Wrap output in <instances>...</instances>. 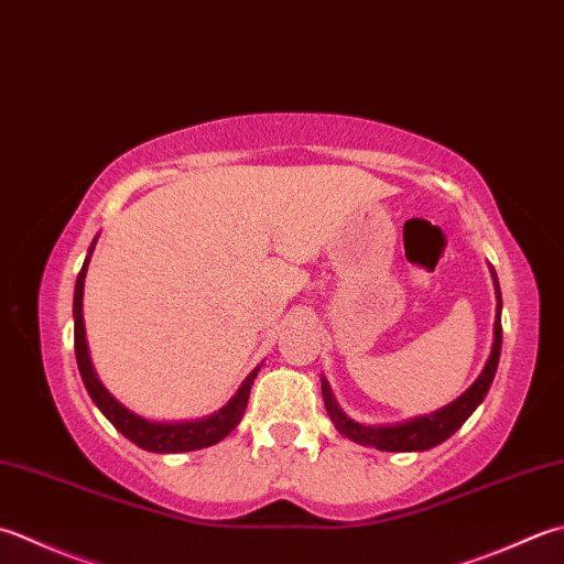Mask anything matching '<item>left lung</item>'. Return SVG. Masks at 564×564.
Wrapping results in <instances>:
<instances>
[{
    "mask_svg": "<svg viewBox=\"0 0 564 564\" xmlns=\"http://www.w3.org/2000/svg\"><path fill=\"white\" fill-rule=\"evenodd\" d=\"M489 271L494 279V291H496L494 345H491V355L487 364H484L477 381H474L457 401L447 403L445 408H440V411L430 415H417V417H411V421L393 423V425H364V423L351 421V417L341 411L339 403L335 401L333 389H329L327 379L323 377V401H325L329 421L335 423L339 435H345L357 445L377 447L383 452H423L445 443L449 435H455L457 430L465 425L467 417L477 411L484 399H487L491 381L496 377V369H499V357H501V289H499V279H496V271L491 267Z\"/></svg>",
    "mask_w": 564,
    "mask_h": 564,
    "instance_id": "1",
    "label": "left lung"
}]
</instances>
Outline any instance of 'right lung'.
I'll return each instance as SVG.
<instances>
[{"mask_svg":"<svg viewBox=\"0 0 564 564\" xmlns=\"http://www.w3.org/2000/svg\"><path fill=\"white\" fill-rule=\"evenodd\" d=\"M95 245H97V237L90 245V249H87L83 269H80V273H77L75 295H73L75 359H77V369H80L83 383H85L87 393H90L93 403L99 408V411H102V415L119 430L121 435L147 452H161V455H171V452H193V449L217 445L219 440H225L231 430L239 425L241 415H245L251 383H253V379H257L261 364L249 373L245 381H241L237 393L231 395V399L223 408H219L217 413L207 415V417H197V421L156 423V421H147V417H141L134 411H129L127 405H121L115 395L105 389L102 381L97 379L93 359H90V349H87V339H85L83 291H85V275H87V267H90Z\"/></svg>","mask_w":564,"mask_h":564,"instance_id":"add662e5","label":"right lung"}]
</instances>
